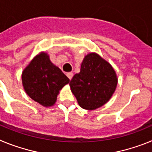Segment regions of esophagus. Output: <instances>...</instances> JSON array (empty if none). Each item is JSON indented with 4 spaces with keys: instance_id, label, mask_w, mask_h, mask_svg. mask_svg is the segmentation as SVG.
<instances>
[{
    "instance_id": "obj_1",
    "label": "esophagus",
    "mask_w": 152,
    "mask_h": 152,
    "mask_svg": "<svg viewBox=\"0 0 152 152\" xmlns=\"http://www.w3.org/2000/svg\"><path fill=\"white\" fill-rule=\"evenodd\" d=\"M67 76H68V78L71 80V79L72 78V77H73V73H72V72H68V73H67Z\"/></svg>"
}]
</instances>
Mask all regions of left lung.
Segmentation results:
<instances>
[{"mask_svg":"<svg viewBox=\"0 0 152 152\" xmlns=\"http://www.w3.org/2000/svg\"><path fill=\"white\" fill-rule=\"evenodd\" d=\"M79 106L95 110L105 104L116 90L117 77L110 64L96 53L86 56L80 72L69 83Z\"/></svg>","mask_w":152,"mask_h":152,"instance_id":"obj_1","label":"left lung"}]
</instances>
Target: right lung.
<instances>
[{"mask_svg": "<svg viewBox=\"0 0 152 152\" xmlns=\"http://www.w3.org/2000/svg\"><path fill=\"white\" fill-rule=\"evenodd\" d=\"M22 80L29 97L45 107L56 103L59 91L70 81L44 52L36 56L25 68Z\"/></svg>", "mask_w": 152, "mask_h": 152, "instance_id": "1", "label": "right lung"}]
</instances>
